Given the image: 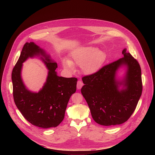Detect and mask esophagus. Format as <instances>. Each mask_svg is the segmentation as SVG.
<instances>
[{"mask_svg":"<svg viewBox=\"0 0 155 155\" xmlns=\"http://www.w3.org/2000/svg\"><path fill=\"white\" fill-rule=\"evenodd\" d=\"M83 86V82L81 81V80H78L77 81V87L78 90H80L81 87Z\"/></svg>","mask_w":155,"mask_h":155,"instance_id":"obj_1","label":"esophagus"}]
</instances>
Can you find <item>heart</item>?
Masks as SVG:
<instances>
[{
	"label": "heart",
	"instance_id": "1",
	"mask_svg": "<svg viewBox=\"0 0 155 155\" xmlns=\"http://www.w3.org/2000/svg\"><path fill=\"white\" fill-rule=\"evenodd\" d=\"M105 59V54L97 48L92 47H81L75 50L72 54V60L64 59V68L74 71V65H81V71L86 74L96 72Z\"/></svg>",
	"mask_w": 155,
	"mask_h": 155
}]
</instances>
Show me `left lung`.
Masks as SVG:
<instances>
[{
  "instance_id": "1",
  "label": "left lung",
  "mask_w": 155,
  "mask_h": 155,
  "mask_svg": "<svg viewBox=\"0 0 155 155\" xmlns=\"http://www.w3.org/2000/svg\"><path fill=\"white\" fill-rule=\"evenodd\" d=\"M123 58L107 64L97 72L83 77L81 92L99 124L111 126L124 123L134 113L142 92L141 69L138 61L124 49ZM126 65L125 78L116 79L117 70ZM124 87L120 91L119 87Z\"/></svg>"
}]
</instances>
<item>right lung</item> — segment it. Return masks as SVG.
<instances>
[{
    "label": "right lung",
    "instance_id": "add662e5",
    "mask_svg": "<svg viewBox=\"0 0 155 155\" xmlns=\"http://www.w3.org/2000/svg\"><path fill=\"white\" fill-rule=\"evenodd\" d=\"M41 55L49 69L47 81L38 93L29 91L20 77L21 64L28 57ZM57 63L34 42H26L12 73L15 103L25 118L32 124L49 128L58 126L63 120L68 102L77 90V78L59 77Z\"/></svg>",
    "mask_w": 155,
    "mask_h": 155
}]
</instances>
